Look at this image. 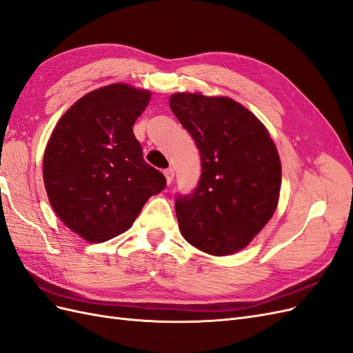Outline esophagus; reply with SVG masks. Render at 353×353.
<instances>
[{
  "label": "esophagus",
  "instance_id": "34e87169",
  "mask_svg": "<svg viewBox=\"0 0 353 353\" xmlns=\"http://www.w3.org/2000/svg\"><path fill=\"white\" fill-rule=\"evenodd\" d=\"M165 176H166V183L168 184H170L174 181V176H175V172H174V169L172 168H168V169H165Z\"/></svg>",
  "mask_w": 353,
  "mask_h": 353
}]
</instances>
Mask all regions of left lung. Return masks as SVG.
Masks as SVG:
<instances>
[{"mask_svg": "<svg viewBox=\"0 0 353 353\" xmlns=\"http://www.w3.org/2000/svg\"><path fill=\"white\" fill-rule=\"evenodd\" d=\"M169 105L201 156L197 188L175 203L181 234L208 254L237 253L279 206L281 160L275 143L258 117L230 97L175 92Z\"/></svg>", "mask_w": 353, "mask_h": 353, "instance_id": "8db88e82", "label": "left lung"}]
</instances>
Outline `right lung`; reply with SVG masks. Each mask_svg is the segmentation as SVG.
Masks as SVG:
<instances>
[{
    "label": "right lung",
    "mask_w": 353,
    "mask_h": 353,
    "mask_svg": "<svg viewBox=\"0 0 353 353\" xmlns=\"http://www.w3.org/2000/svg\"><path fill=\"white\" fill-rule=\"evenodd\" d=\"M150 99L148 90L105 85L74 101L51 132L42 160L48 201L88 243L131 228L145 201L166 187L132 131Z\"/></svg>",
    "instance_id": "right-lung-1"
}]
</instances>
